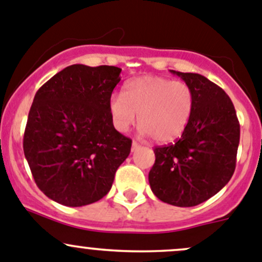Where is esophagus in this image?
I'll return each instance as SVG.
<instances>
[{"label": "esophagus", "instance_id": "34e87169", "mask_svg": "<svg viewBox=\"0 0 262 262\" xmlns=\"http://www.w3.org/2000/svg\"><path fill=\"white\" fill-rule=\"evenodd\" d=\"M139 147H140V145L137 144L136 141H134V142H132V147H131V149H132V151H136V150L139 149Z\"/></svg>", "mask_w": 262, "mask_h": 262}]
</instances>
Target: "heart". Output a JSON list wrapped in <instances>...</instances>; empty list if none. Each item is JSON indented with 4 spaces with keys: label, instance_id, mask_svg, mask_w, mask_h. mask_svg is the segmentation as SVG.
Returning a JSON list of instances; mask_svg holds the SVG:
<instances>
[{
    "label": "heart",
    "instance_id": "heart-1",
    "mask_svg": "<svg viewBox=\"0 0 262 262\" xmlns=\"http://www.w3.org/2000/svg\"><path fill=\"white\" fill-rule=\"evenodd\" d=\"M108 108L117 131L130 130L137 113L142 135L168 142L177 139L187 126L193 110V92L183 81L146 75L126 82L123 94H113Z\"/></svg>",
    "mask_w": 262,
    "mask_h": 262
}]
</instances>
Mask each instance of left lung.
<instances>
[{
    "label": "left lung",
    "instance_id": "left-lung-1",
    "mask_svg": "<svg viewBox=\"0 0 262 262\" xmlns=\"http://www.w3.org/2000/svg\"><path fill=\"white\" fill-rule=\"evenodd\" d=\"M170 72L193 92V110L174 144L157 146L149 172L151 191L159 200L180 208L204 203L218 193L235 169L239 122L227 93L205 76Z\"/></svg>",
    "mask_w": 262,
    "mask_h": 262
}]
</instances>
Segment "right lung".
Segmentation results:
<instances>
[{
	"label": "right lung",
	"mask_w": 262,
	"mask_h": 262,
	"mask_svg": "<svg viewBox=\"0 0 262 262\" xmlns=\"http://www.w3.org/2000/svg\"><path fill=\"white\" fill-rule=\"evenodd\" d=\"M121 69L71 64L35 94L24 132V154L35 183L64 206H84L110 192L131 139L115 128L111 95Z\"/></svg>",
	"instance_id": "obj_1"
}]
</instances>
